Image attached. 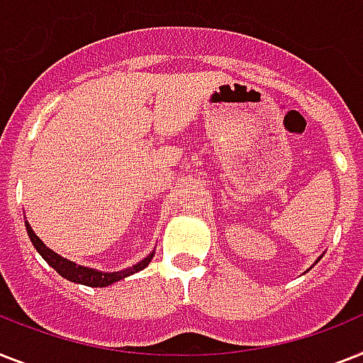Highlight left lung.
I'll list each match as a JSON object with an SVG mask.
<instances>
[{
    "label": "left lung",
    "mask_w": 363,
    "mask_h": 363,
    "mask_svg": "<svg viewBox=\"0 0 363 363\" xmlns=\"http://www.w3.org/2000/svg\"><path fill=\"white\" fill-rule=\"evenodd\" d=\"M320 257H323V255H320ZM320 257H319V259H317V261H315V263H319V261H320ZM309 268H311V267H309Z\"/></svg>",
    "instance_id": "obj_1"
}]
</instances>
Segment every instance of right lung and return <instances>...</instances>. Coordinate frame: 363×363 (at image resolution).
Here are the masks:
<instances>
[{
  "mask_svg": "<svg viewBox=\"0 0 363 363\" xmlns=\"http://www.w3.org/2000/svg\"><path fill=\"white\" fill-rule=\"evenodd\" d=\"M26 229H28L29 240H31V244L35 246V250L40 253V257H43L50 267L54 268L59 276H63L65 279L74 281V284L87 285V287H108V285L115 284V281H119V279H125L128 278V276H132V274L143 270L147 264L151 263V259L155 257V252H151L147 257L141 259L140 263L132 264V267L117 270V272H102V270H96V268L84 267V264H78L74 263V261H69L67 257H61L59 253H55L54 250H50L48 246L35 235V231L31 229L28 220H26Z\"/></svg>",
  "mask_w": 363,
  "mask_h": 363,
  "instance_id": "obj_1",
  "label": "right lung"
}]
</instances>
